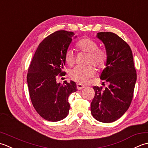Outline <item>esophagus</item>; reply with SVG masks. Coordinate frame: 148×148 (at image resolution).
I'll use <instances>...</instances> for the list:
<instances>
[{"label":"esophagus","mask_w":148,"mask_h":148,"mask_svg":"<svg viewBox=\"0 0 148 148\" xmlns=\"http://www.w3.org/2000/svg\"><path fill=\"white\" fill-rule=\"evenodd\" d=\"M77 87L78 90H81V89H84V87H85V86L82 85V84H77Z\"/></svg>","instance_id":"esophagus-1"}]
</instances>
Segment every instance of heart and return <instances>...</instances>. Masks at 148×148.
I'll list each match as a JSON object with an SVG mask.
<instances>
[{
	"label": "heart",
	"mask_w": 148,
	"mask_h": 148,
	"mask_svg": "<svg viewBox=\"0 0 148 148\" xmlns=\"http://www.w3.org/2000/svg\"><path fill=\"white\" fill-rule=\"evenodd\" d=\"M78 50L88 53L87 57V64H92L98 68H103L107 62V53L106 50L98 48L97 42L89 38L81 39L76 43ZM66 64L71 66L75 62L74 53L71 50H68L64 53ZM95 74V69L92 65L87 66H76L69 71V75L72 80L80 84H86L88 79Z\"/></svg>",
	"instance_id": "obj_1"
}]
</instances>
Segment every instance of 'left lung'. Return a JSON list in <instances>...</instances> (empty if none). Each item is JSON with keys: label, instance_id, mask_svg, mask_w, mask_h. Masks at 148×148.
Instances as JSON below:
<instances>
[{"label": "left lung", "instance_id": "obj_1", "mask_svg": "<svg viewBox=\"0 0 148 148\" xmlns=\"http://www.w3.org/2000/svg\"><path fill=\"white\" fill-rule=\"evenodd\" d=\"M107 53L106 68L100 78L109 86H94L95 95L91 104L92 116L98 121L112 123L120 118L128 109L133 98L137 73L129 45L117 34L101 32L96 36Z\"/></svg>", "mask_w": 148, "mask_h": 148}]
</instances>
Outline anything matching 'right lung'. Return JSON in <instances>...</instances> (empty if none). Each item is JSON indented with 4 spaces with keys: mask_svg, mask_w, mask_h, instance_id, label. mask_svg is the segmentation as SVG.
Masks as SVG:
<instances>
[{
    "mask_svg": "<svg viewBox=\"0 0 148 148\" xmlns=\"http://www.w3.org/2000/svg\"><path fill=\"white\" fill-rule=\"evenodd\" d=\"M74 36L73 32L57 31L47 36L39 45L29 66L27 81L32 105L49 121H59L68 116V97L77 90L73 81L63 84L56 81L58 75L66 73L64 53Z\"/></svg>",
    "mask_w": 148,
    "mask_h": 148,
    "instance_id": "right-lung-1",
    "label": "right lung"
}]
</instances>
